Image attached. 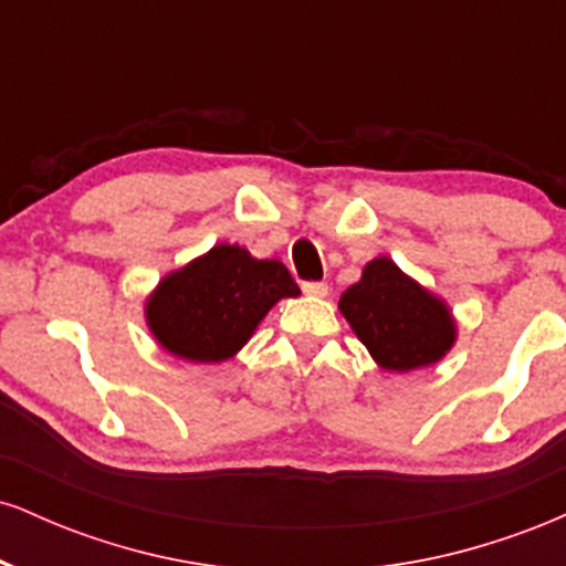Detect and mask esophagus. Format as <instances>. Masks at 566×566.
Segmentation results:
<instances>
[{"instance_id": "esophagus-1", "label": "esophagus", "mask_w": 566, "mask_h": 566, "mask_svg": "<svg viewBox=\"0 0 566 566\" xmlns=\"http://www.w3.org/2000/svg\"><path fill=\"white\" fill-rule=\"evenodd\" d=\"M327 282H303V292L305 295H314V297H324L327 295Z\"/></svg>"}]
</instances>
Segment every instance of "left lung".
I'll return each instance as SVG.
<instances>
[{
  "mask_svg": "<svg viewBox=\"0 0 566 566\" xmlns=\"http://www.w3.org/2000/svg\"><path fill=\"white\" fill-rule=\"evenodd\" d=\"M340 311L373 359L396 373L439 361L454 340L444 303L401 274L388 258L367 263L361 282L343 292Z\"/></svg>",
  "mask_w": 566,
  "mask_h": 566,
  "instance_id": "1",
  "label": "left lung"
}]
</instances>
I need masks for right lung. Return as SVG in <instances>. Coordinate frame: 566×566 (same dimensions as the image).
<instances>
[{
  "label": "right lung",
  "mask_w": 566,
  "mask_h": 566,
  "mask_svg": "<svg viewBox=\"0 0 566 566\" xmlns=\"http://www.w3.org/2000/svg\"><path fill=\"white\" fill-rule=\"evenodd\" d=\"M297 292L284 263L255 261L239 244H218L159 284L146 308L148 327L175 356L223 361L250 340L279 297Z\"/></svg>",
  "instance_id": "1"
}]
</instances>
